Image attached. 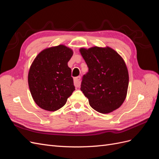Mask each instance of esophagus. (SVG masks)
Here are the masks:
<instances>
[{"label":"esophagus","mask_w":159,"mask_h":159,"mask_svg":"<svg viewBox=\"0 0 159 159\" xmlns=\"http://www.w3.org/2000/svg\"><path fill=\"white\" fill-rule=\"evenodd\" d=\"M81 84V77L78 76L74 79V85L75 87L79 88Z\"/></svg>","instance_id":"1"}]
</instances>
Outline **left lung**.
I'll list each match as a JSON object with an SVG mask.
<instances>
[{"instance_id": "left-lung-1", "label": "left lung", "mask_w": 159, "mask_h": 159, "mask_svg": "<svg viewBox=\"0 0 159 159\" xmlns=\"http://www.w3.org/2000/svg\"><path fill=\"white\" fill-rule=\"evenodd\" d=\"M89 71L83 77L81 91L90 106L102 113L116 110L126 98L129 73L123 57L111 48H81Z\"/></svg>"}]
</instances>
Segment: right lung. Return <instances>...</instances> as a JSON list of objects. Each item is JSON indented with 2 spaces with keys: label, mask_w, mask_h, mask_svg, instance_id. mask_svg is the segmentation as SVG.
I'll return each mask as SVG.
<instances>
[{
  "label": "right lung",
  "mask_w": 159,
  "mask_h": 159,
  "mask_svg": "<svg viewBox=\"0 0 159 159\" xmlns=\"http://www.w3.org/2000/svg\"><path fill=\"white\" fill-rule=\"evenodd\" d=\"M73 54L71 48L61 44L43 50L34 60L28 82L32 97L40 108L58 110L75 90L68 66Z\"/></svg>",
  "instance_id": "right-lung-1"
}]
</instances>
